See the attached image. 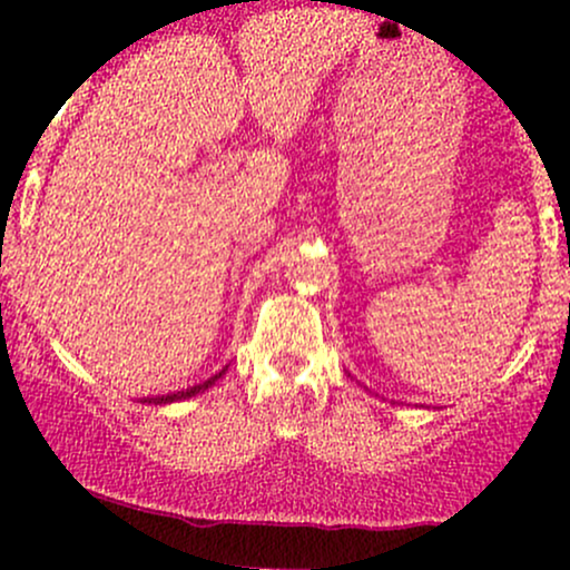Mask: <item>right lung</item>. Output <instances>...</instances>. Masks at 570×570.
Here are the masks:
<instances>
[{
    "label": "right lung",
    "mask_w": 570,
    "mask_h": 570,
    "mask_svg": "<svg viewBox=\"0 0 570 570\" xmlns=\"http://www.w3.org/2000/svg\"><path fill=\"white\" fill-rule=\"evenodd\" d=\"M217 377H222V372H219V375H214L212 381H206V383H200V385H193V389L176 391V394H168V396H147V399H144V402H149V404H168V402H181V399H189V396L200 394V391H206L208 385H212L214 381H217Z\"/></svg>",
    "instance_id": "obj_1"
}]
</instances>
